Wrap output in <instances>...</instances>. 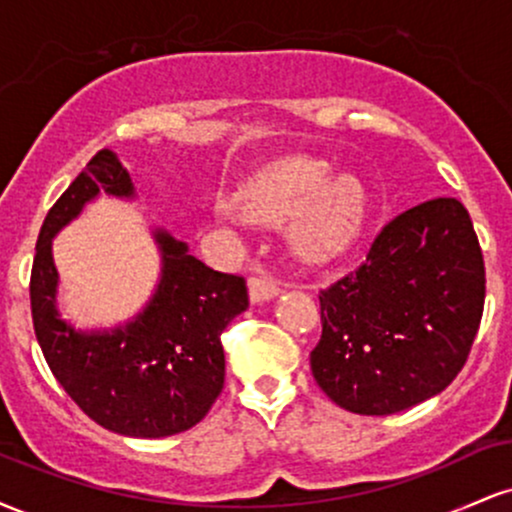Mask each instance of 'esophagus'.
Here are the masks:
<instances>
[{"instance_id":"1","label":"esophagus","mask_w":512,"mask_h":512,"mask_svg":"<svg viewBox=\"0 0 512 512\" xmlns=\"http://www.w3.org/2000/svg\"><path fill=\"white\" fill-rule=\"evenodd\" d=\"M276 293H279V281H276L272 274L262 272L250 279V301L252 303L272 301Z\"/></svg>"}]
</instances>
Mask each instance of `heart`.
Wrapping results in <instances>:
<instances>
[{
	"instance_id": "b5f03b06",
	"label": "heart",
	"mask_w": 512,
	"mask_h": 512,
	"mask_svg": "<svg viewBox=\"0 0 512 512\" xmlns=\"http://www.w3.org/2000/svg\"><path fill=\"white\" fill-rule=\"evenodd\" d=\"M233 204L255 221H284L293 214L289 236L303 260L327 262L354 243L366 219V190L354 175L332 178L325 161L286 156L257 170L238 187ZM231 204L216 209V221H233Z\"/></svg>"
}]
</instances>
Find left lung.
<instances>
[{
	"label": "left lung",
	"mask_w": 512,
	"mask_h": 512,
	"mask_svg": "<svg viewBox=\"0 0 512 512\" xmlns=\"http://www.w3.org/2000/svg\"><path fill=\"white\" fill-rule=\"evenodd\" d=\"M486 272L469 211L428 199L392 219L354 272L320 291L315 383L354 414L385 416L460 373L484 313Z\"/></svg>",
	"instance_id": "obj_1"
}]
</instances>
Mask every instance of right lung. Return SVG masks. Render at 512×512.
<instances>
[{
    "instance_id": "obj_1",
    "label": "right lung",
    "mask_w": 512,
    "mask_h": 512,
    "mask_svg": "<svg viewBox=\"0 0 512 512\" xmlns=\"http://www.w3.org/2000/svg\"><path fill=\"white\" fill-rule=\"evenodd\" d=\"M101 192L134 197L117 154L101 149L52 204L31 269V313L45 361L88 419L132 438H166L207 416L223 390L221 334L248 310L243 276L214 272L187 245L156 228L161 279L146 308L125 327L81 332L57 310L52 238Z\"/></svg>"
}]
</instances>
